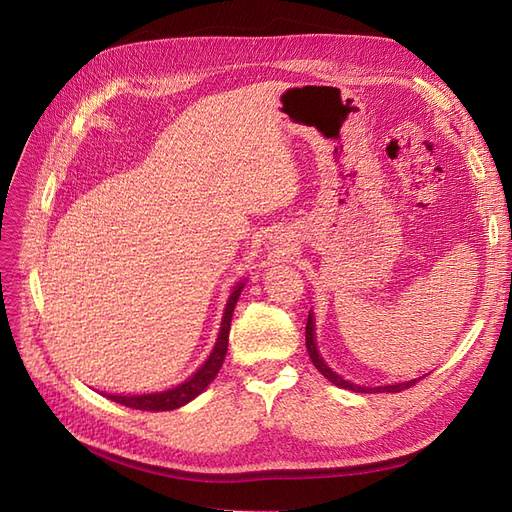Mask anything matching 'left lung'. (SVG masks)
<instances>
[{"label": "left lung", "mask_w": 512, "mask_h": 512, "mask_svg": "<svg viewBox=\"0 0 512 512\" xmlns=\"http://www.w3.org/2000/svg\"><path fill=\"white\" fill-rule=\"evenodd\" d=\"M305 346H307V352H309V359H312V363L316 365V369L320 371V374L327 378L329 382H333L335 386H339V389H348V391H354V393H399L404 389H410V386H414L421 378H414L410 382H399V384H386V386H374V389H369V386H359V384H352L348 380H344L342 376H337L335 371L322 361V356L318 354L316 350V342H314V316L309 314L307 316V327H305Z\"/></svg>", "instance_id": "left-lung-1"}]
</instances>
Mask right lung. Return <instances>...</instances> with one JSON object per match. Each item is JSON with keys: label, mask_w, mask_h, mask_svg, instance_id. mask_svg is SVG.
Here are the masks:
<instances>
[{"label": "right lung", "mask_w": 512, "mask_h": 512, "mask_svg": "<svg viewBox=\"0 0 512 512\" xmlns=\"http://www.w3.org/2000/svg\"><path fill=\"white\" fill-rule=\"evenodd\" d=\"M243 290V282L237 284V288L232 290L230 299L226 303L224 309V318H222V329L218 335V342H215V348L211 352L209 359L205 361V365L200 367L196 374L185 380L183 384L175 386V389H168L162 393H149V395H108V399L117 401L121 406L128 408H136V410H147V412H164V410H175L188 404L194 397H198L203 393L207 386L211 384V380L218 376V371L224 363V356L228 350V333H230V320H232V312H235V305L239 294Z\"/></svg>", "instance_id": "right-lung-1"}]
</instances>
